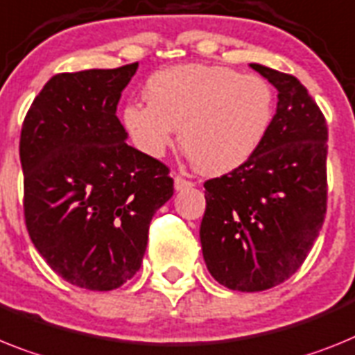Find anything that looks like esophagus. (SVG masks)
<instances>
[{
    "instance_id": "esophagus-1",
    "label": "esophagus",
    "mask_w": 355,
    "mask_h": 355,
    "mask_svg": "<svg viewBox=\"0 0 355 355\" xmlns=\"http://www.w3.org/2000/svg\"><path fill=\"white\" fill-rule=\"evenodd\" d=\"M173 184H175V191H184V189H189V187H193L191 180H186V178L178 177V175L173 178Z\"/></svg>"
}]
</instances>
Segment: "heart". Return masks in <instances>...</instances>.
Returning a JSON list of instances; mask_svg holds the SVG:
<instances>
[{
    "instance_id": "1",
    "label": "heart",
    "mask_w": 355,
    "mask_h": 355,
    "mask_svg": "<svg viewBox=\"0 0 355 355\" xmlns=\"http://www.w3.org/2000/svg\"><path fill=\"white\" fill-rule=\"evenodd\" d=\"M144 101L122 108V124L139 151L160 159L175 141L204 173L242 168L267 141L276 92L267 79L220 64H177L146 81Z\"/></svg>"
}]
</instances>
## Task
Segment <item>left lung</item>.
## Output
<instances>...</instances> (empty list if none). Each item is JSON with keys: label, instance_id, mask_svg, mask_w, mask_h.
<instances>
[{"label": "left lung", "instance_id": "8db88e82", "mask_svg": "<svg viewBox=\"0 0 355 355\" xmlns=\"http://www.w3.org/2000/svg\"><path fill=\"white\" fill-rule=\"evenodd\" d=\"M278 90L260 151L205 187L200 243L207 270L231 291L260 293L291 278L327 213V122L294 76L251 62Z\"/></svg>", "mask_w": 355, "mask_h": 355}]
</instances>
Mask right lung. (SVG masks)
Here are the masks:
<instances>
[{"mask_svg": "<svg viewBox=\"0 0 355 355\" xmlns=\"http://www.w3.org/2000/svg\"><path fill=\"white\" fill-rule=\"evenodd\" d=\"M137 68L53 76L21 128L32 243L62 279L88 291L135 276L151 218L173 196L168 168L128 146L115 115Z\"/></svg>", "mask_w": 355, "mask_h": 355, "instance_id": "obj_1", "label": "right lung"}]
</instances>
